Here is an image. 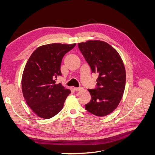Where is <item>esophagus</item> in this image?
<instances>
[{"mask_svg":"<svg viewBox=\"0 0 155 155\" xmlns=\"http://www.w3.org/2000/svg\"><path fill=\"white\" fill-rule=\"evenodd\" d=\"M74 91H81V89H82V88L81 87H74Z\"/></svg>","mask_w":155,"mask_h":155,"instance_id":"1","label":"esophagus"}]
</instances>
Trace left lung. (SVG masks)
Segmentation results:
<instances>
[{"label":"left lung","mask_w":155,"mask_h":155,"mask_svg":"<svg viewBox=\"0 0 155 155\" xmlns=\"http://www.w3.org/2000/svg\"><path fill=\"white\" fill-rule=\"evenodd\" d=\"M92 73H97L96 89H88L92 99L85 109L97 116L113 112L123 97L125 87V68L120 54L106 42L94 40L78 43Z\"/></svg>","instance_id":"obj_1"}]
</instances>
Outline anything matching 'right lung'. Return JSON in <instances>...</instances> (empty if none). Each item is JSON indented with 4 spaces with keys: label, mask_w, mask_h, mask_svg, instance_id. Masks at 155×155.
<instances>
[{
    "label": "right lung",
    "mask_w": 155,
    "mask_h": 155,
    "mask_svg": "<svg viewBox=\"0 0 155 155\" xmlns=\"http://www.w3.org/2000/svg\"><path fill=\"white\" fill-rule=\"evenodd\" d=\"M71 45L52 43L41 46L33 52L22 76V91L26 104L39 118L49 119L62 110L71 93L55 79L61 76L63 56L71 50Z\"/></svg>",
    "instance_id": "1"
}]
</instances>
